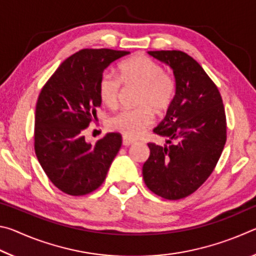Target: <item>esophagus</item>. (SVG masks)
Segmentation results:
<instances>
[{
  "mask_svg": "<svg viewBox=\"0 0 256 256\" xmlns=\"http://www.w3.org/2000/svg\"><path fill=\"white\" fill-rule=\"evenodd\" d=\"M133 144H136V140H134V138L126 136H123V146H131Z\"/></svg>",
  "mask_w": 256,
  "mask_h": 256,
  "instance_id": "1",
  "label": "esophagus"
}]
</instances>
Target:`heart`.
I'll list each match as a JSON object with an SVG mask.
<instances>
[{"mask_svg": "<svg viewBox=\"0 0 256 256\" xmlns=\"http://www.w3.org/2000/svg\"><path fill=\"white\" fill-rule=\"evenodd\" d=\"M120 84L136 86L138 92L134 110H123L112 115L108 128L126 136H136L154 122V114L162 115L172 102L176 82L162 66L144 55L123 60L118 68V78L105 73L98 84V96L108 108L118 106Z\"/></svg>", "mask_w": 256, "mask_h": 256, "instance_id": "1", "label": "heart"}]
</instances>
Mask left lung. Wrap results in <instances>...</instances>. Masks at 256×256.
Listing matches in <instances>:
<instances>
[{
  "label": "left lung",
  "instance_id": "1",
  "mask_svg": "<svg viewBox=\"0 0 256 256\" xmlns=\"http://www.w3.org/2000/svg\"><path fill=\"white\" fill-rule=\"evenodd\" d=\"M148 53L172 68L176 92L154 132L164 146L149 142L142 167L148 188L167 200H180L200 188L214 172L227 138L226 112L214 82L196 60L182 50Z\"/></svg>",
  "mask_w": 256,
  "mask_h": 256
}]
</instances>
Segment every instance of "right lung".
Masks as SVG:
<instances>
[{
	"label": "right lung",
	"instance_id": "right-lung-1",
	"mask_svg": "<svg viewBox=\"0 0 256 256\" xmlns=\"http://www.w3.org/2000/svg\"><path fill=\"white\" fill-rule=\"evenodd\" d=\"M128 53L110 48L76 52L60 64L38 96L34 152L50 180L68 196L97 190L122 146L120 133H107L94 144L84 133L102 105L98 84L104 70Z\"/></svg>",
	"mask_w": 256,
	"mask_h": 256
}]
</instances>
